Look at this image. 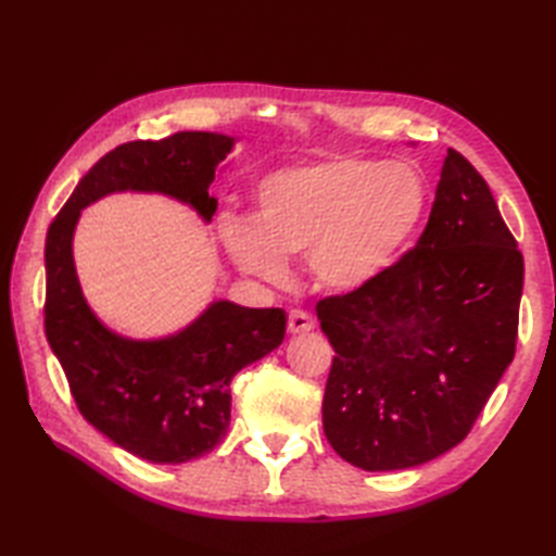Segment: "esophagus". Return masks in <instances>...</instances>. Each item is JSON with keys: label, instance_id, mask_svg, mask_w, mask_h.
I'll list each match as a JSON object with an SVG mask.
<instances>
[{"label": "esophagus", "instance_id": "1", "mask_svg": "<svg viewBox=\"0 0 556 556\" xmlns=\"http://www.w3.org/2000/svg\"><path fill=\"white\" fill-rule=\"evenodd\" d=\"M313 327H315V320H313V317H311L308 313L293 311V313L289 315V332H291V334H305V332H311Z\"/></svg>", "mask_w": 556, "mask_h": 556}]
</instances>
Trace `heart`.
Masks as SVG:
<instances>
[{"instance_id": "obj_1", "label": "heart", "mask_w": 556, "mask_h": 556, "mask_svg": "<svg viewBox=\"0 0 556 556\" xmlns=\"http://www.w3.org/2000/svg\"><path fill=\"white\" fill-rule=\"evenodd\" d=\"M430 207V181L416 164L337 155L267 174L255 217L227 215L222 243L233 265L269 285L305 255L325 291H361L384 275Z\"/></svg>"}]
</instances>
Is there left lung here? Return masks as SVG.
Listing matches in <instances>:
<instances>
[{
  "instance_id": "left-lung-1",
  "label": "left lung",
  "mask_w": 556,
  "mask_h": 556,
  "mask_svg": "<svg viewBox=\"0 0 556 556\" xmlns=\"http://www.w3.org/2000/svg\"><path fill=\"white\" fill-rule=\"evenodd\" d=\"M523 255L488 181L448 148L418 243L361 291L317 301L334 349L323 428L363 470H401L473 428L516 353Z\"/></svg>"
}]
</instances>
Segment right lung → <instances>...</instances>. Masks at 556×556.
Returning a JSON list of instances; mask_svg holds the SVG:
<instances>
[{"label":"right lung","instance_id":"1","mask_svg":"<svg viewBox=\"0 0 556 556\" xmlns=\"http://www.w3.org/2000/svg\"><path fill=\"white\" fill-rule=\"evenodd\" d=\"M231 148L233 138L205 131L124 143L83 176L47 229L45 334L71 396L92 428L152 464H186L224 440L233 375L285 341L287 315L217 301L179 334L124 339L83 299L71 239L80 210L114 191L172 195L210 222L217 200L207 188Z\"/></svg>","mask_w":556,"mask_h":556}]
</instances>
